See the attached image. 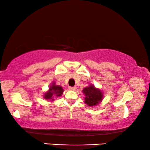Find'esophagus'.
I'll use <instances>...</instances> for the list:
<instances>
[{
    "instance_id": "1",
    "label": "esophagus",
    "mask_w": 150,
    "mask_h": 150,
    "mask_svg": "<svg viewBox=\"0 0 150 150\" xmlns=\"http://www.w3.org/2000/svg\"><path fill=\"white\" fill-rule=\"evenodd\" d=\"M69 90H71V91H75L76 89V87H69Z\"/></svg>"
}]
</instances>
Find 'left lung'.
<instances>
[{
  "label": "left lung",
  "mask_w": 150,
  "mask_h": 150,
  "mask_svg": "<svg viewBox=\"0 0 150 150\" xmlns=\"http://www.w3.org/2000/svg\"><path fill=\"white\" fill-rule=\"evenodd\" d=\"M83 93L85 95L84 102L90 107L98 105L104 98L103 92L92 84H90L87 87L84 88Z\"/></svg>",
  "instance_id": "8db88e82"
}]
</instances>
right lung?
I'll return each mask as SVG.
<instances>
[{
	"mask_svg": "<svg viewBox=\"0 0 150 150\" xmlns=\"http://www.w3.org/2000/svg\"><path fill=\"white\" fill-rule=\"evenodd\" d=\"M64 89L61 86L57 85L54 81H53L51 85L49 86L48 90L45 92L43 95V98L46 100H48L51 102L54 100V98L57 97H60L62 95Z\"/></svg>",
	"mask_w": 150,
	"mask_h": 150,
	"instance_id": "add662e5",
	"label": "right lung"
}]
</instances>
